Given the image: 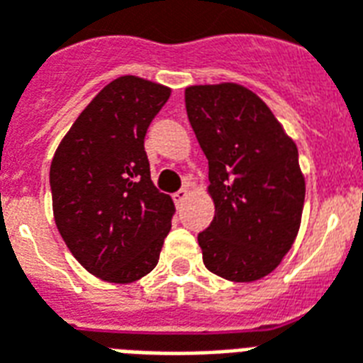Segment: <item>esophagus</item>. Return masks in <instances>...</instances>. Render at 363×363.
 I'll return each instance as SVG.
<instances>
[{
	"mask_svg": "<svg viewBox=\"0 0 363 363\" xmlns=\"http://www.w3.org/2000/svg\"><path fill=\"white\" fill-rule=\"evenodd\" d=\"M187 196H189V191H187V187H182V189L176 191V193H174L172 199H174V202L178 204V206H182V204H184L185 199H187Z\"/></svg>",
	"mask_w": 363,
	"mask_h": 363,
	"instance_id": "esophagus-1",
	"label": "esophagus"
}]
</instances>
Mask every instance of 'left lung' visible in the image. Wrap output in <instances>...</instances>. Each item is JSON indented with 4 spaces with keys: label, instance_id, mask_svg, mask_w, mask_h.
Segmentation results:
<instances>
[{
    "label": "left lung",
    "instance_id": "8db88e82",
    "mask_svg": "<svg viewBox=\"0 0 363 363\" xmlns=\"http://www.w3.org/2000/svg\"><path fill=\"white\" fill-rule=\"evenodd\" d=\"M185 109L208 159L216 216L199 233L208 271L254 282L296 240L305 178L294 140L254 92L235 83L185 89Z\"/></svg>",
    "mask_w": 363,
    "mask_h": 363
}]
</instances>
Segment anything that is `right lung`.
<instances>
[{
    "label": "right lung",
    "instance_id": "1",
    "mask_svg": "<svg viewBox=\"0 0 363 363\" xmlns=\"http://www.w3.org/2000/svg\"><path fill=\"white\" fill-rule=\"evenodd\" d=\"M170 89L125 75L98 92L50 162L52 212L74 257L94 277L134 282L155 269L174 216L151 182L143 140Z\"/></svg>",
    "mask_w": 363,
    "mask_h": 363
}]
</instances>
